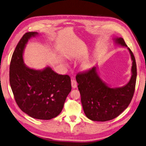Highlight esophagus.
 <instances>
[{
  "mask_svg": "<svg viewBox=\"0 0 146 146\" xmlns=\"http://www.w3.org/2000/svg\"><path fill=\"white\" fill-rule=\"evenodd\" d=\"M71 84H72V87L73 89L76 88L77 86V82H76V80H73V79L72 80V81H71Z\"/></svg>",
  "mask_w": 146,
  "mask_h": 146,
  "instance_id": "1",
  "label": "esophagus"
}]
</instances>
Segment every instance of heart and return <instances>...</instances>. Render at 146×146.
<instances>
[{"label": "heart", "mask_w": 146, "mask_h": 146, "mask_svg": "<svg viewBox=\"0 0 146 146\" xmlns=\"http://www.w3.org/2000/svg\"><path fill=\"white\" fill-rule=\"evenodd\" d=\"M87 66H86L84 67H85V68H87Z\"/></svg>", "instance_id": "1"}]
</instances>
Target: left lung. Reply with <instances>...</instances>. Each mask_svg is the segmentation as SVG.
Here are the masks:
<instances>
[{
  "instance_id": "left-lung-1",
  "label": "left lung",
  "mask_w": 146,
  "mask_h": 146,
  "mask_svg": "<svg viewBox=\"0 0 146 146\" xmlns=\"http://www.w3.org/2000/svg\"><path fill=\"white\" fill-rule=\"evenodd\" d=\"M113 42L127 47L131 56V76L127 84L111 87L102 79L97 66L76 76L84 112L93 121H106L117 117L127 109L134 94L137 77L135 57L122 37H114Z\"/></svg>"
}]
</instances>
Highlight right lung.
<instances>
[{
    "instance_id": "add662e5",
    "label": "right lung",
    "mask_w": 146,
    "mask_h": 146,
    "mask_svg": "<svg viewBox=\"0 0 146 146\" xmlns=\"http://www.w3.org/2000/svg\"><path fill=\"white\" fill-rule=\"evenodd\" d=\"M37 32H27L19 41L10 64L9 81L18 106L31 117L50 120L59 115L72 90L70 77L47 66L41 70L29 67L23 60L26 44Z\"/></svg>"
}]
</instances>
